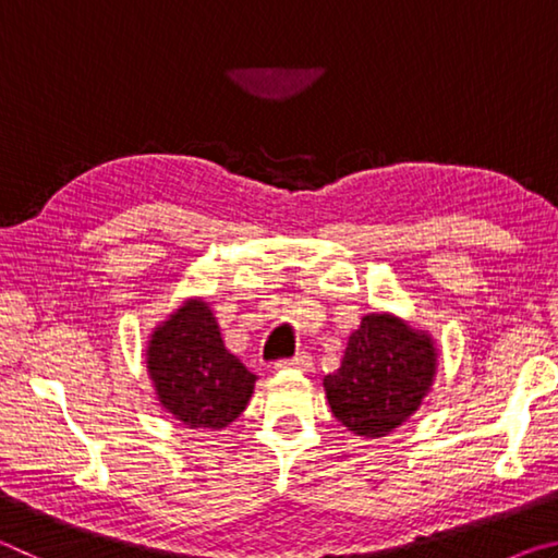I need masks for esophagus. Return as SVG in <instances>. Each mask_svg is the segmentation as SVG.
<instances>
[{"label": "esophagus", "mask_w": 558, "mask_h": 558, "mask_svg": "<svg viewBox=\"0 0 558 558\" xmlns=\"http://www.w3.org/2000/svg\"><path fill=\"white\" fill-rule=\"evenodd\" d=\"M278 369H300V372H307L310 366H313V356H310L307 352H298L295 356L290 359H280V362L276 364Z\"/></svg>", "instance_id": "esophagus-1"}]
</instances>
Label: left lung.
<instances>
[{"label": "left lung", "mask_w": 558, "mask_h": 558, "mask_svg": "<svg viewBox=\"0 0 558 558\" xmlns=\"http://www.w3.org/2000/svg\"><path fill=\"white\" fill-rule=\"evenodd\" d=\"M436 347L393 315H366L347 342L342 366L325 376L335 418L364 438H381L418 411L436 376Z\"/></svg>", "instance_id": "8db88e82"}]
</instances>
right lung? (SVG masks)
<instances>
[{
	"label": "right lung",
	"mask_w": 558,
	"mask_h": 558,
	"mask_svg": "<svg viewBox=\"0 0 558 558\" xmlns=\"http://www.w3.org/2000/svg\"><path fill=\"white\" fill-rule=\"evenodd\" d=\"M147 372L157 399L186 428L219 430L241 415L256 374L226 349L204 300H186L147 344Z\"/></svg>",
	"instance_id": "obj_1"
}]
</instances>
